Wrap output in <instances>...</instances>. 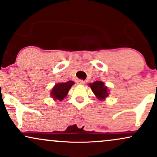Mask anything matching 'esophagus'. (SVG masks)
I'll return each mask as SVG.
<instances>
[{"label": "esophagus", "instance_id": "esophagus-1", "mask_svg": "<svg viewBox=\"0 0 157 157\" xmlns=\"http://www.w3.org/2000/svg\"><path fill=\"white\" fill-rule=\"evenodd\" d=\"M78 82L80 84H84L85 83V81L82 80H78Z\"/></svg>", "mask_w": 157, "mask_h": 157}]
</instances>
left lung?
Instances as JSON below:
<instances>
[{
    "mask_svg": "<svg viewBox=\"0 0 157 157\" xmlns=\"http://www.w3.org/2000/svg\"><path fill=\"white\" fill-rule=\"evenodd\" d=\"M89 86L99 100H103L109 96V89L103 82L95 81L93 83H89Z\"/></svg>",
    "mask_w": 157,
    "mask_h": 157,
    "instance_id": "left-lung-1",
    "label": "left lung"
}]
</instances>
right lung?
Instances as JSON below:
<instances>
[{
  "label": "right lung",
  "mask_w": 157,
  "mask_h": 157,
  "mask_svg": "<svg viewBox=\"0 0 157 157\" xmlns=\"http://www.w3.org/2000/svg\"><path fill=\"white\" fill-rule=\"evenodd\" d=\"M75 84L73 81H68L66 82H59L56 84L51 91V97L55 100L61 101L66 97L71 86Z\"/></svg>",
  "instance_id": "add662e5"
}]
</instances>
